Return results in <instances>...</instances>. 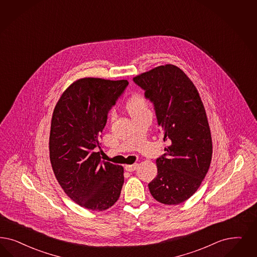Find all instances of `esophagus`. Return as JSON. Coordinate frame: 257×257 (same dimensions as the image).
Masks as SVG:
<instances>
[{
	"instance_id": "esophagus-1",
	"label": "esophagus",
	"mask_w": 257,
	"mask_h": 257,
	"mask_svg": "<svg viewBox=\"0 0 257 257\" xmlns=\"http://www.w3.org/2000/svg\"><path fill=\"white\" fill-rule=\"evenodd\" d=\"M138 168V163H134L132 165H126L125 170L128 172H134L136 171V169Z\"/></svg>"
}]
</instances>
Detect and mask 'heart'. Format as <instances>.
Segmentation results:
<instances>
[{
	"mask_svg": "<svg viewBox=\"0 0 257 257\" xmlns=\"http://www.w3.org/2000/svg\"><path fill=\"white\" fill-rule=\"evenodd\" d=\"M127 109L131 115H138L143 112L149 111L147 100L141 94H135L128 99Z\"/></svg>",
	"mask_w": 257,
	"mask_h": 257,
	"instance_id": "obj_1",
	"label": "heart"
}]
</instances>
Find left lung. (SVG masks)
Returning <instances> with one entry per match:
<instances>
[{"label": "left lung", "instance_id": "8db88e82", "mask_svg": "<svg viewBox=\"0 0 257 257\" xmlns=\"http://www.w3.org/2000/svg\"><path fill=\"white\" fill-rule=\"evenodd\" d=\"M154 105L158 124L170 146L157 159L158 176L148 184L160 203H182L195 194L208 173L212 143L203 103L194 83L173 64L133 79Z\"/></svg>", "mask_w": 257, "mask_h": 257}]
</instances>
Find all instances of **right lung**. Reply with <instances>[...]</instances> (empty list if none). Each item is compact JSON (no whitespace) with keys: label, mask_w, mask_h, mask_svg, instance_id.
Wrapping results in <instances>:
<instances>
[{"label":"right lung","mask_w":257,"mask_h":257,"mask_svg":"<svg viewBox=\"0 0 257 257\" xmlns=\"http://www.w3.org/2000/svg\"><path fill=\"white\" fill-rule=\"evenodd\" d=\"M129 82L84 78L73 82L54 109L49 156L55 177L73 201L104 211L118 199L122 166L100 160L99 138L107 116Z\"/></svg>","instance_id":"obj_1"}]
</instances>
